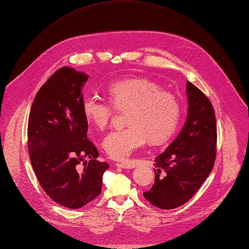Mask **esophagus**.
Listing matches in <instances>:
<instances>
[{
  "label": "esophagus",
  "instance_id": "esophagus-1",
  "mask_svg": "<svg viewBox=\"0 0 249 249\" xmlns=\"http://www.w3.org/2000/svg\"><path fill=\"white\" fill-rule=\"evenodd\" d=\"M116 166L122 169H132L135 167V164L130 160V161H121V163H117Z\"/></svg>",
  "mask_w": 249,
  "mask_h": 249
}]
</instances>
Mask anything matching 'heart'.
Returning <instances> with one entry per match:
<instances>
[{"instance_id":"heart-1","label":"heart","mask_w":249,"mask_h":249,"mask_svg":"<svg viewBox=\"0 0 249 249\" xmlns=\"http://www.w3.org/2000/svg\"><path fill=\"white\" fill-rule=\"evenodd\" d=\"M109 101L116 109L128 107L126 128L118 129L104 139L107 154L116 160H126L146 142L164 143L175 133L179 125L181 107L174 95L160 90L155 81L130 77L115 81L107 89ZM84 117L95 127L109 124L113 107L94 94H85L81 101Z\"/></svg>"}]
</instances>
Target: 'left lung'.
<instances>
[{"mask_svg": "<svg viewBox=\"0 0 249 249\" xmlns=\"http://www.w3.org/2000/svg\"><path fill=\"white\" fill-rule=\"evenodd\" d=\"M187 117L178 136L155 159V184L143 196L161 210L186 203L213 168L217 125L212 103L187 81Z\"/></svg>", "mask_w": 249, "mask_h": 249, "instance_id": "obj_1", "label": "left lung"}]
</instances>
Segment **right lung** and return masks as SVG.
<instances>
[{"instance_id": "1", "label": "right lung", "mask_w": 249, "mask_h": 249, "mask_svg": "<svg viewBox=\"0 0 249 249\" xmlns=\"http://www.w3.org/2000/svg\"><path fill=\"white\" fill-rule=\"evenodd\" d=\"M89 75L70 67L53 73L31 106L27 137L31 166L48 196L68 209H80L99 196L109 168L88 139V120L81 107ZM84 157L90 159L81 167Z\"/></svg>"}]
</instances>
